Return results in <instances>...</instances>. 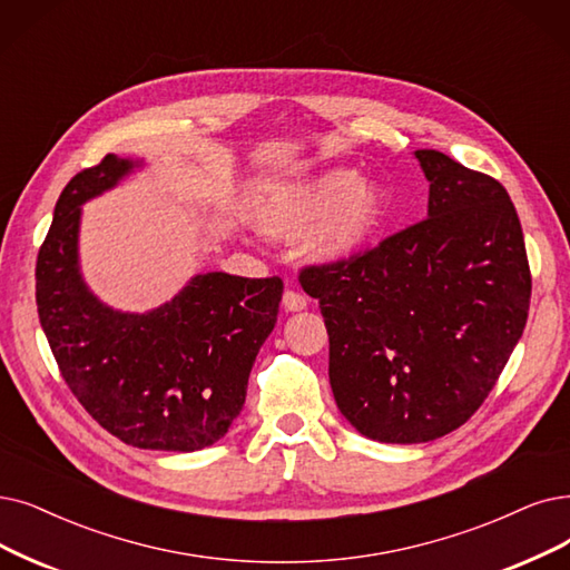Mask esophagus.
<instances>
[{
    "label": "esophagus",
    "instance_id": "esophagus-1",
    "mask_svg": "<svg viewBox=\"0 0 570 570\" xmlns=\"http://www.w3.org/2000/svg\"><path fill=\"white\" fill-rule=\"evenodd\" d=\"M283 308L287 313L304 311L306 308V297H304V294H299V292H294V289H285V294H283Z\"/></svg>",
    "mask_w": 570,
    "mask_h": 570
}]
</instances>
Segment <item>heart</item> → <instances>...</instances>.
<instances>
[{
	"label": "heart",
	"mask_w": 570,
	"mask_h": 570,
	"mask_svg": "<svg viewBox=\"0 0 570 570\" xmlns=\"http://www.w3.org/2000/svg\"><path fill=\"white\" fill-rule=\"evenodd\" d=\"M385 215V191L351 168L266 185L249 219L273 238L304 234L302 255L317 266H338L362 255Z\"/></svg>",
	"instance_id": "obj_1"
}]
</instances>
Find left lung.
<instances>
[{
    "instance_id": "left-lung-1",
    "label": "left lung",
    "mask_w": 570,
    "mask_h": 570,
    "mask_svg": "<svg viewBox=\"0 0 570 570\" xmlns=\"http://www.w3.org/2000/svg\"><path fill=\"white\" fill-rule=\"evenodd\" d=\"M428 219L338 266L302 271L330 334V383L360 435L421 444L463 425L508 364L531 302L505 187L416 149Z\"/></svg>"
}]
</instances>
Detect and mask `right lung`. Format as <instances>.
I'll list each match as a JSON object with an SVG mask.
<instances>
[{"instance_id":"1","label":"right lung","mask_w":570,"mask_h":570,"mask_svg":"<svg viewBox=\"0 0 570 570\" xmlns=\"http://www.w3.org/2000/svg\"><path fill=\"white\" fill-rule=\"evenodd\" d=\"M145 158L107 154L70 179L37 257V311L70 391L121 442L189 453L238 419L259 348L276 327L281 278L196 273L145 313L105 304L79 264L81 206L119 187Z\"/></svg>"}]
</instances>
